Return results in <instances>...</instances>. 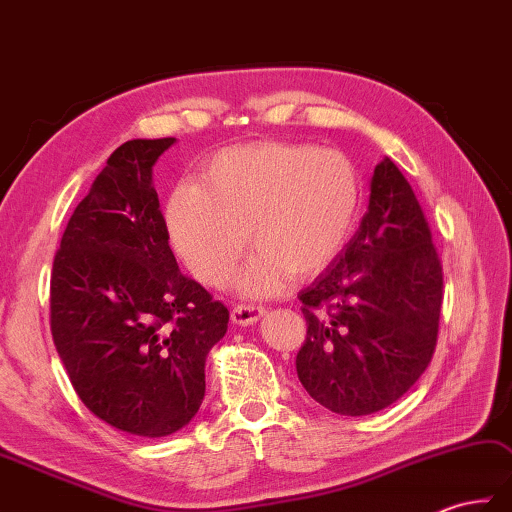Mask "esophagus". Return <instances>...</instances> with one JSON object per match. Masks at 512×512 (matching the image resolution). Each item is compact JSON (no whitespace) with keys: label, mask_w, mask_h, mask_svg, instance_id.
I'll return each mask as SVG.
<instances>
[{"label":"esophagus","mask_w":512,"mask_h":512,"mask_svg":"<svg viewBox=\"0 0 512 512\" xmlns=\"http://www.w3.org/2000/svg\"><path fill=\"white\" fill-rule=\"evenodd\" d=\"M263 315H265V306L236 304L232 309V322L241 324V326H249V324H256Z\"/></svg>","instance_id":"34e87169"}]
</instances>
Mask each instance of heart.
Segmentation results:
<instances>
[{
	"label": "heart",
	"instance_id": "heart-1",
	"mask_svg": "<svg viewBox=\"0 0 512 512\" xmlns=\"http://www.w3.org/2000/svg\"><path fill=\"white\" fill-rule=\"evenodd\" d=\"M361 203L357 166L335 149L298 142L227 146L203 162L199 179L170 188L164 203L168 241L188 271L225 287L247 232L256 252L238 287L271 295L313 278L348 243Z\"/></svg>",
	"mask_w": 512,
	"mask_h": 512
}]
</instances>
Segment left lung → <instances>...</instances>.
Wrapping results in <instances>:
<instances>
[{
	"label": "left lung",
	"instance_id": "1",
	"mask_svg": "<svg viewBox=\"0 0 512 512\" xmlns=\"http://www.w3.org/2000/svg\"><path fill=\"white\" fill-rule=\"evenodd\" d=\"M304 390L342 416L399 401L434 357L442 265L410 181L390 157L374 168L370 206L331 265L300 291Z\"/></svg>",
	"mask_w": 512,
	"mask_h": 512
}]
</instances>
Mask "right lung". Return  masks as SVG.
Segmentation results:
<instances>
[{"label": "right lung", "instance_id": "add662e5", "mask_svg": "<svg viewBox=\"0 0 512 512\" xmlns=\"http://www.w3.org/2000/svg\"><path fill=\"white\" fill-rule=\"evenodd\" d=\"M175 138L111 153L56 249L50 328L78 399L133 436L186 427L230 311L184 276L168 245L153 164Z\"/></svg>", "mask_w": 512, "mask_h": 512}]
</instances>
